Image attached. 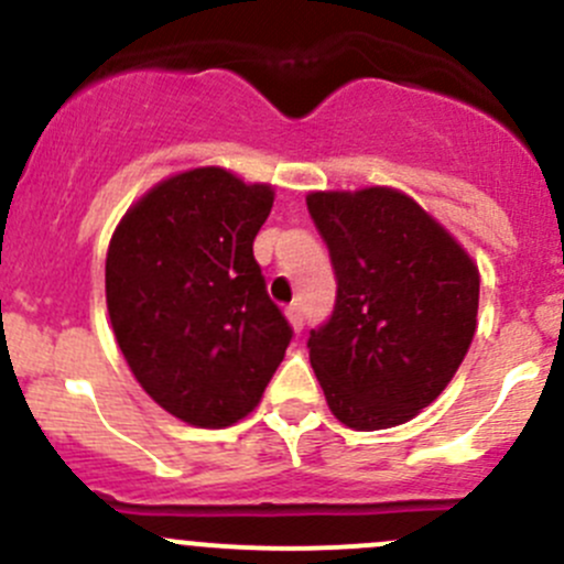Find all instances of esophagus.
I'll return each instance as SVG.
<instances>
[{"label":"esophagus","instance_id":"obj_1","mask_svg":"<svg viewBox=\"0 0 564 564\" xmlns=\"http://www.w3.org/2000/svg\"><path fill=\"white\" fill-rule=\"evenodd\" d=\"M286 316H289V322H292V327L300 333V329H303V324H305V311H303V305H297V303L289 305Z\"/></svg>","mask_w":564,"mask_h":564}]
</instances>
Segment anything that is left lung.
Returning a JSON list of instances; mask_svg holds the SVG:
<instances>
[{"mask_svg": "<svg viewBox=\"0 0 564 564\" xmlns=\"http://www.w3.org/2000/svg\"><path fill=\"white\" fill-rule=\"evenodd\" d=\"M333 261L335 308L308 349L329 412L357 431L412 420L456 377L477 327L466 250L392 187L311 193Z\"/></svg>", "mask_w": 564, "mask_h": 564, "instance_id": "1", "label": "left lung"}]
</instances>
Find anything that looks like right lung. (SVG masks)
I'll list each match as a JSON object with an SVG mask.
<instances>
[{
  "label": "right lung",
  "instance_id": "1",
  "mask_svg": "<svg viewBox=\"0 0 564 564\" xmlns=\"http://www.w3.org/2000/svg\"><path fill=\"white\" fill-rule=\"evenodd\" d=\"M272 198L270 185L193 169L141 196L108 246L119 349L147 395L198 429L253 412L292 340L253 259Z\"/></svg>",
  "mask_w": 564,
  "mask_h": 564
}]
</instances>
